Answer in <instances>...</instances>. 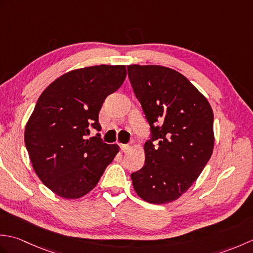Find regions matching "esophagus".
<instances>
[{
  "mask_svg": "<svg viewBox=\"0 0 253 253\" xmlns=\"http://www.w3.org/2000/svg\"><path fill=\"white\" fill-rule=\"evenodd\" d=\"M120 147L122 152H127L128 150H129V146H128V144H120Z\"/></svg>",
  "mask_w": 253,
  "mask_h": 253,
  "instance_id": "1",
  "label": "esophagus"
}]
</instances>
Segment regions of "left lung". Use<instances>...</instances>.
Listing matches in <instances>:
<instances>
[{
    "instance_id": "8db88e82",
    "label": "left lung",
    "mask_w": 253,
    "mask_h": 253,
    "mask_svg": "<svg viewBox=\"0 0 253 253\" xmlns=\"http://www.w3.org/2000/svg\"><path fill=\"white\" fill-rule=\"evenodd\" d=\"M127 69L152 131L143 147L146 165L131 174L132 186L144 201L169 203L189 189L211 158L212 107L175 69L137 64ZM155 140L158 146L153 144Z\"/></svg>"
}]
</instances>
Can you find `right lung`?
Instances as JSON below:
<instances>
[{"label": "right lung", "instance_id": "add662e5", "mask_svg": "<svg viewBox=\"0 0 253 253\" xmlns=\"http://www.w3.org/2000/svg\"><path fill=\"white\" fill-rule=\"evenodd\" d=\"M125 65L74 69L55 79L41 93L25 128L32 168L55 195L78 199L98 184L106 166L120 152L90 127L100 130L99 112L105 98L123 84Z\"/></svg>", "mask_w": 253, "mask_h": 253}]
</instances>
